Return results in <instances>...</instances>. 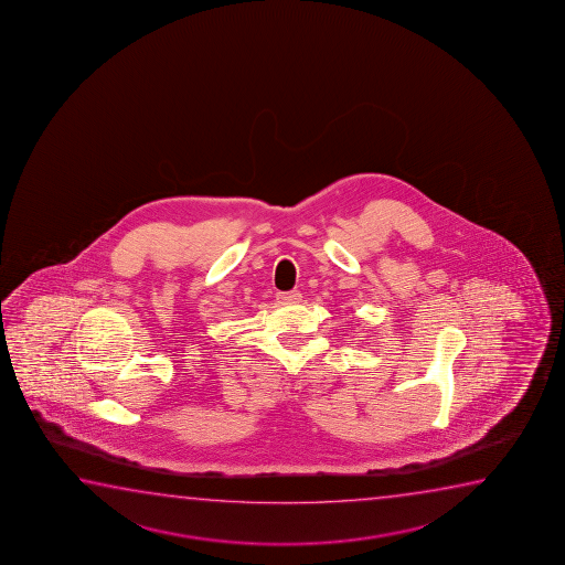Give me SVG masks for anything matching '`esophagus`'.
Listing matches in <instances>:
<instances>
[{"label": "esophagus", "instance_id": "34e87169", "mask_svg": "<svg viewBox=\"0 0 565 565\" xmlns=\"http://www.w3.org/2000/svg\"><path fill=\"white\" fill-rule=\"evenodd\" d=\"M302 295L299 291H284L278 294V301L281 305H295V302H301Z\"/></svg>", "mask_w": 565, "mask_h": 565}]
</instances>
